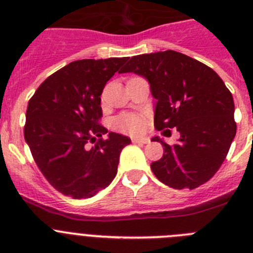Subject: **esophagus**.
Returning <instances> with one entry per match:
<instances>
[{
  "label": "esophagus",
  "mask_w": 253,
  "mask_h": 253,
  "mask_svg": "<svg viewBox=\"0 0 253 253\" xmlns=\"http://www.w3.org/2000/svg\"><path fill=\"white\" fill-rule=\"evenodd\" d=\"M132 142L140 143V145H145V143H149L150 140L147 137H132Z\"/></svg>",
  "instance_id": "34e87169"
}]
</instances>
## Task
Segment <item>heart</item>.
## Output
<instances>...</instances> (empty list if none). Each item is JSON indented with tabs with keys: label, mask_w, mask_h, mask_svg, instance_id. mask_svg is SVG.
Segmentation results:
<instances>
[{
	"label": "heart",
	"mask_w": 253,
	"mask_h": 253,
	"mask_svg": "<svg viewBox=\"0 0 253 253\" xmlns=\"http://www.w3.org/2000/svg\"><path fill=\"white\" fill-rule=\"evenodd\" d=\"M112 126L117 131L131 133V135H138V133L145 131L146 121H145L143 116L138 115V113L126 112L113 118Z\"/></svg>",
	"instance_id": "heart-1"
}]
</instances>
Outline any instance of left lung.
<instances>
[{
  "label": "left lung",
  "mask_w": 253,
  "mask_h": 253,
  "mask_svg": "<svg viewBox=\"0 0 253 253\" xmlns=\"http://www.w3.org/2000/svg\"><path fill=\"white\" fill-rule=\"evenodd\" d=\"M136 73L149 81L156 99L155 128H175L180 138L164 146L151 164L161 183L195 189L220 168L236 136L234 102L220 77L208 65L174 50L132 56L120 73Z\"/></svg>",
  "instance_id": "obj_1"
}]
</instances>
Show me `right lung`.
Listing matches in <instances>:
<instances>
[{
    "label": "right lung",
    "instance_id": "add662e5",
    "mask_svg": "<svg viewBox=\"0 0 253 253\" xmlns=\"http://www.w3.org/2000/svg\"><path fill=\"white\" fill-rule=\"evenodd\" d=\"M128 58L73 61L42 82L29 101L24 128L36 165L61 194L90 198L117 174L128 137L98 124L106 83ZM89 142L94 143L92 148Z\"/></svg>",
    "mask_w": 253,
    "mask_h": 253
}]
</instances>
